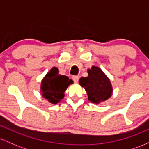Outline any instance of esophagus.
Wrapping results in <instances>:
<instances>
[{"mask_svg":"<svg viewBox=\"0 0 149 149\" xmlns=\"http://www.w3.org/2000/svg\"><path fill=\"white\" fill-rule=\"evenodd\" d=\"M73 81H74V83H78V80H79V77L78 76H73L72 77Z\"/></svg>","mask_w":149,"mask_h":149,"instance_id":"1","label":"esophagus"}]
</instances>
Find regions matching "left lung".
Listing matches in <instances>:
<instances>
[{"instance_id": "left-lung-1", "label": "left lung", "mask_w": 149, "mask_h": 149, "mask_svg": "<svg viewBox=\"0 0 149 149\" xmlns=\"http://www.w3.org/2000/svg\"><path fill=\"white\" fill-rule=\"evenodd\" d=\"M88 73V76L80 78L79 83L88 93L89 101L97 104L110 98L113 88L110 80L103 71L93 66Z\"/></svg>"}]
</instances>
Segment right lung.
<instances>
[{"mask_svg": "<svg viewBox=\"0 0 149 149\" xmlns=\"http://www.w3.org/2000/svg\"><path fill=\"white\" fill-rule=\"evenodd\" d=\"M73 80L59 74L57 67H53L41 81L40 92L42 97L52 104H57L64 97V92Z\"/></svg>", "mask_w": 149, "mask_h": 149, "instance_id": "1", "label": "right lung"}]
</instances>
